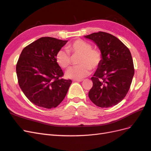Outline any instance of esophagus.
<instances>
[{
  "label": "esophagus",
  "instance_id": "34e87169",
  "mask_svg": "<svg viewBox=\"0 0 151 151\" xmlns=\"http://www.w3.org/2000/svg\"><path fill=\"white\" fill-rule=\"evenodd\" d=\"M83 80V79H74L73 81L74 82H82Z\"/></svg>",
  "mask_w": 151,
  "mask_h": 151
}]
</instances>
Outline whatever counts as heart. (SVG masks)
I'll return each instance as SVG.
<instances>
[{
    "instance_id": "1",
    "label": "heart",
    "mask_w": 151,
    "mask_h": 151,
    "mask_svg": "<svg viewBox=\"0 0 151 151\" xmlns=\"http://www.w3.org/2000/svg\"><path fill=\"white\" fill-rule=\"evenodd\" d=\"M72 55H79L77 60L78 65L70 68L67 72L68 78L82 79L88 76L91 70H95L100 65L103 54L98 48H92V45L86 41L77 39L67 46V50L60 49L56 53L55 60L59 67L67 69L71 64Z\"/></svg>"
}]
</instances>
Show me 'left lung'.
<instances>
[{"mask_svg": "<svg viewBox=\"0 0 151 151\" xmlns=\"http://www.w3.org/2000/svg\"><path fill=\"white\" fill-rule=\"evenodd\" d=\"M84 36L93 40L103 54L101 64L91 77L89 98L99 107L115 106L125 97L134 75L131 53L119 39L106 32Z\"/></svg>", "mask_w": 151, "mask_h": 151, "instance_id": "8db88e82", "label": "left lung"}]
</instances>
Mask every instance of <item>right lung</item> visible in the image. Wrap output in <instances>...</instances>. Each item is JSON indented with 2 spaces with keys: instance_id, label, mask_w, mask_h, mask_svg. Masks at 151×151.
Here are the masks:
<instances>
[{
  "instance_id": "1",
  "label": "right lung",
  "mask_w": 151,
  "mask_h": 151,
  "mask_svg": "<svg viewBox=\"0 0 151 151\" xmlns=\"http://www.w3.org/2000/svg\"><path fill=\"white\" fill-rule=\"evenodd\" d=\"M67 42L42 37L22 50L16 64L18 83L27 98L36 106L55 108L65 97L72 81L62 78L63 72L55 55Z\"/></svg>"
}]
</instances>
